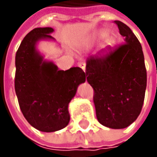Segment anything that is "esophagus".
<instances>
[{"label": "esophagus", "mask_w": 157, "mask_h": 157, "mask_svg": "<svg viewBox=\"0 0 157 157\" xmlns=\"http://www.w3.org/2000/svg\"><path fill=\"white\" fill-rule=\"evenodd\" d=\"M78 66L82 68V70L86 72V63H83V62H80V63H78Z\"/></svg>", "instance_id": "obj_1"}]
</instances>
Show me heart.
<instances>
[{"instance_id": "heart-1", "label": "heart", "mask_w": 157, "mask_h": 157, "mask_svg": "<svg viewBox=\"0 0 157 157\" xmlns=\"http://www.w3.org/2000/svg\"><path fill=\"white\" fill-rule=\"evenodd\" d=\"M108 36H109V31L106 29H101L98 31L94 36V40L95 42H102L105 40V49H104L105 53L110 52L115 45V40L113 39V37H108Z\"/></svg>"}]
</instances>
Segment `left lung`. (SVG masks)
I'll list each match as a JSON object with an SVG mask.
<instances>
[{
	"label": "left lung",
	"instance_id": "left-lung-1",
	"mask_svg": "<svg viewBox=\"0 0 157 157\" xmlns=\"http://www.w3.org/2000/svg\"><path fill=\"white\" fill-rule=\"evenodd\" d=\"M114 22L125 44L105 57H90L86 74L94 90L99 122L109 128L121 129L133 123L142 111L147 71L139 40L125 23Z\"/></svg>",
	"mask_w": 157,
	"mask_h": 157
}]
</instances>
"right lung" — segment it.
Wrapping results in <instances>:
<instances>
[{"mask_svg":"<svg viewBox=\"0 0 157 157\" xmlns=\"http://www.w3.org/2000/svg\"><path fill=\"white\" fill-rule=\"evenodd\" d=\"M51 27L36 28L21 41L15 55V94L23 116L33 128L51 133L70 121L68 106L86 82L79 67L59 70L37 49L41 41H56Z\"/></svg>","mask_w":157,"mask_h":157,"instance_id":"add662e5","label":"right lung"}]
</instances>
